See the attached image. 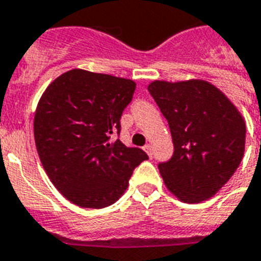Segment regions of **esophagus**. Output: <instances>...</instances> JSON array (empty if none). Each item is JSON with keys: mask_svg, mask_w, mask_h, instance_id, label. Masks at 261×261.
<instances>
[{"mask_svg": "<svg viewBox=\"0 0 261 261\" xmlns=\"http://www.w3.org/2000/svg\"><path fill=\"white\" fill-rule=\"evenodd\" d=\"M143 150L146 151L149 157H151V155H153V146H151L150 143H147V145H145V146H143Z\"/></svg>", "mask_w": 261, "mask_h": 261, "instance_id": "obj_1", "label": "esophagus"}]
</instances>
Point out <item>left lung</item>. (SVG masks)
<instances>
[{"label":"left lung","mask_w":261,"mask_h":261,"mask_svg":"<svg viewBox=\"0 0 261 261\" xmlns=\"http://www.w3.org/2000/svg\"><path fill=\"white\" fill-rule=\"evenodd\" d=\"M171 128L174 151L159 165L168 191L184 203L213 198L245 150V120L222 90L204 80L147 87Z\"/></svg>","instance_id":"left-lung-1"}]
</instances>
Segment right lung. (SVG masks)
Here are the masks:
<instances>
[{
  "label": "right lung",
  "instance_id": "obj_1",
  "mask_svg": "<svg viewBox=\"0 0 261 261\" xmlns=\"http://www.w3.org/2000/svg\"><path fill=\"white\" fill-rule=\"evenodd\" d=\"M134 90L133 80L73 69L43 92L34 119L36 150L51 182L73 204H114L135 167L149 159L138 147L111 141Z\"/></svg>",
  "mask_w": 261,
  "mask_h": 261
}]
</instances>
